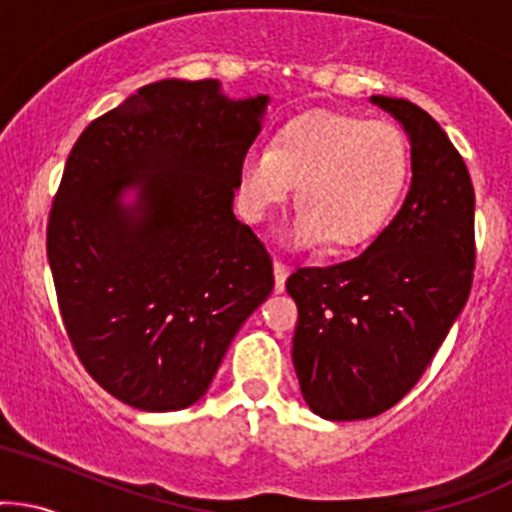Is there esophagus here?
I'll list each match as a JSON object with an SVG mask.
<instances>
[{
    "instance_id": "1",
    "label": "esophagus",
    "mask_w": 512,
    "mask_h": 512,
    "mask_svg": "<svg viewBox=\"0 0 512 512\" xmlns=\"http://www.w3.org/2000/svg\"><path fill=\"white\" fill-rule=\"evenodd\" d=\"M289 274H291V269L286 267L284 262L274 260V291H277V294H282L284 291V284H286V279H289Z\"/></svg>"
}]
</instances>
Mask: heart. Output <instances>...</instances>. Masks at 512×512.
<instances>
[{
	"label": "heart",
	"mask_w": 512,
	"mask_h": 512,
	"mask_svg": "<svg viewBox=\"0 0 512 512\" xmlns=\"http://www.w3.org/2000/svg\"><path fill=\"white\" fill-rule=\"evenodd\" d=\"M411 155L401 128L340 111L286 121L269 150L250 148L238 167L240 206L262 221L296 192L299 211L284 230L291 247L325 240L333 250L369 243L401 199Z\"/></svg>",
	"instance_id": "b5f03b06"
}]
</instances>
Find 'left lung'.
<instances>
[{"label":"left lung","mask_w":512,"mask_h":512,"mask_svg":"<svg viewBox=\"0 0 512 512\" xmlns=\"http://www.w3.org/2000/svg\"><path fill=\"white\" fill-rule=\"evenodd\" d=\"M411 143V187L362 255L299 269L294 359L306 406L325 420L389 411L418 384L474 279V187L462 155L428 111L372 97Z\"/></svg>","instance_id":"left-lung-1"}]
</instances>
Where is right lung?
Returning a JSON list of instances; mask_svg holds the SVG:
<instances>
[{
  "mask_svg": "<svg viewBox=\"0 0 512 512\" xmlns=\"http://www.w3.org/2000/svg\"><path fill=\"white\" fill-rule=\"evenodd\" d=\"M267 104L230 99L218 80H160L70 150L48 265L77 357L126 406H194L272 294L265 245L233 213Z\"/></svg>",
  "mask_w": 512,
  "mask_h": 512,
  "instance_id": "1",
  "label": "right lung"
}]
</instances>
